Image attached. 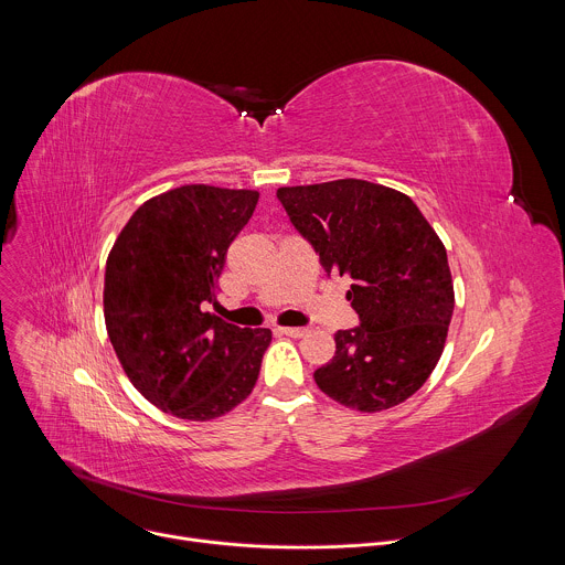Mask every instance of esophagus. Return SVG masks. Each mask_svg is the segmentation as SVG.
Masks as SVG:
<instances>
[{"instance_id": "obj_1", "label": "esophagus", "mask_w": 565, "mask_h": 565, "mask_svg": "<svg viewBox=\"0 0 565 565\" xmlns=\"http://www.w3.org/2000/svg\"><path fill=\"white\" fill-rule=\"evenodd\" d=\"M281 335H288V338H306L308 335V329H297V327H284V329H277Z\"/></svg>"}]
</instances>
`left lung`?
I'll return each mask as SVG.
<instances>
[{"instance_id":"obj_1","label":"left lung","mask_w":565,"mask_h":565,"mask_svg":"<svg viewBox=\"0 0 565 565\" xmlns=\"http://www.w3.org/2000/svg\"><path fill=\"white\" fill-rule=\"evenodd\" d=\"M277 199L324 270L353 279L360 327L335 333L317 386L362 414L405 402L436 369L454 312L440 236L407 194L360 179L279 188Z\"/></svg>"}]
</instances>
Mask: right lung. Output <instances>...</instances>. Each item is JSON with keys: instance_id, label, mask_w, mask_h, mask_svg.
Listing matches in <instances>:
<instances>
[{"instance_id": "1", "label": "right lung", "mask_w": 565, "mask_h": 565, "mask_svg": "<svg viewBox=\"0 0 565 565\" xmlns=\"http://www.w3.org/2000/svg\"><path fill=\"white\" fill-rule=\"evenodd\" d=\"M257 201V190L174 188L131 214L107 257L111 347L131 384L181 420H214L241 405L273 340L270 329H238L205 312Z\"/></svg>"}]
</instances>
